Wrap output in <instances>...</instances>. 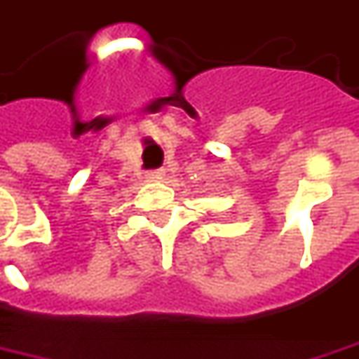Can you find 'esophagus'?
Listing matches in <instances>:
<instances>
[{
  "instance_id": "1",
  "label": "esophagus",
  "mask_w": 359,
  "mask_h": 359,
  "mask_svg": "<svg viewBox=\"0 0 359 359\" xmlns=\"http://www.w3.org/2000/svg\"><path fill=\"white\" fill-rule=\"evenodd\" d=\"M163 172H165V170H163V169L153 170V172H149L147 179H149V180H159V179H163Z\"/></svg>"
}]
</instances>
